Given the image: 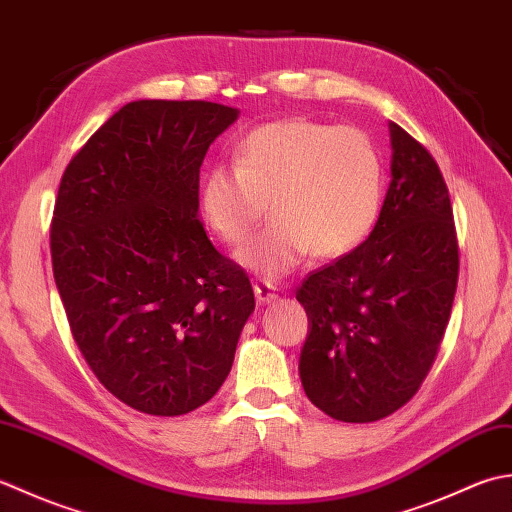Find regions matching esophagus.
Returning a JSON list of instances; mask_svg holds the SVG:
<instances>
[{
	"instance_id": "obj_1",
	"label": "esophagus",
	"mask_w": 512,
	"mask_h": 512,
	"mask_svg": "<svg viewBox=\"0 0 512 512\" xmlns=\"http://www.w3.org/2000/svg\"><path fill=\"white\" fill-rule=\"evenodd\" d=\"M254 294H256L258 305H269V302H274L278 298L276 291L271 289L267 283H256L254 285Z\"/></svg>"
}]
</instances>
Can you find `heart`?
Listing matches in <instances>:
<instances>
[{
	"label": "heart",
	"instance_id": "obj_1",
	"mask_svg": "<svg viewBox=\"0 0 512 512\" xmlns=\"http://www.w3.org/2000/svg\"><path fill=\"white\" fill-rule=\"evenodd\" d=\"M384 159L367 134L314 119L258 125L238 143L234 165H214L201 183V214L238 258L265 276H283L307 254L336 260L367 243L382 212Z\"/></svg>",
	"mask_w": 512,
	"mask_h": 512
}]
</instances>
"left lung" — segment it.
Returning <instances> with one entry per match:
<instances>
[{
    "mask_svg": "<svg viewBox=\"0 0 512 512\" xmlns=\"http://www.w3.org/2000/svg\"><path fill=\"white\" fill-rule=\"evenodd\" d=\"M391 185L367 243L296 291L311 329L300 351L307 398L338 422H375L429 375L460 274L453 205L424 145L391 123Z\"/></svg>",
    "mask_w": 512,
    "mask_h": 512,
    "instance_id": "1",
    "label": "left lung"
}]
</instances>
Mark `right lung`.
<instances>
[{"label": "right lung", "mask_w": 512, "mask_h": 512, "mask_svg": "<svg viewBox=\"0 0 512 512\" xmlns=\"http://www.w3.org/2000/svg\"><path fill=\"white\" fill-rule=\"evenodd\" d=\"M238 117L214 101H132L61 176L52 274L81 356L114 398L190 413L221 389L252 314L245 269L198 216V172Z\"/></svg>", "instance_id": "obj_1"}]
</instances>
